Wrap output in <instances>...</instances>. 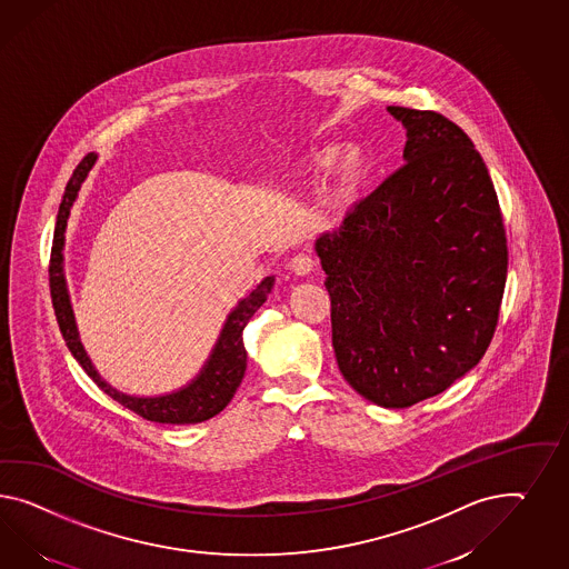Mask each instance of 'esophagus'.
Returning a JSON list of instances; mask_svg holds the SVG:
<instances>
[{
    "instance_id": "34e87169",
    "label": "esophagus",
    "mask_w": 569,
    "mask_h": 569,
    "mask_svg": "<svg viewBox=\"0 0 569 569\" xmlns=\"http://www.w3.org/2000/svg\"><path fill=\"white\" fill-rule=\"evenodd\" d=\"M312 264H315V261L310 259V254H305V252H300V254H296V257H292V261H290V269H292L296 276L305 277L308 276V273H310Z\"/></svg>"
}]
</instances>
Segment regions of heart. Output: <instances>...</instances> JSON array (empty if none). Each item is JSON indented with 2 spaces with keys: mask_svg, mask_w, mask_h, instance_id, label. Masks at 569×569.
Instances as JSON below:
<instances>
[{
  "mask_svg": "<svg viewBox=\"0 0 569 569\" xmlns=\"http://www.w3.org/2000/svg\"><path fill=\"white\" fill-rule=\"evenodd\" d=\"M338 153L339 151L336 147H327V149L317 151L315 157L310 159V169L315 173L329 171V168L336 163ZM367 166H369L367 151L360 144L346 147V151L341 153V159H339L336 173H333V184L329 188V197L336 200L338 204H348L356 197L358 188H360L362 180H365Z\"/></svg>",
  "mask_w": 569,
  "mask_h": 569,
  "instance_id": "b5f03b06",
  "label": "heart"
}]
</instances>
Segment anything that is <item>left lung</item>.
<instances>
[{"mask_svg": "<svg viewBox=\"0 0 569 569\" xmlns=\"http://www.w3.org/2000/svg\"><path fill=\"white\" fill-rule=\"evenodd\" d=\"M387 111L406 128L403 166L315 250L343 379L381 408H408L487 352L507 246L489 169L460 126L435 111Z\"/></svg>", "mask_w": 569, "mask_h": 569, "instance_id": "obj_1", "label": "left lung"}]
</instances>
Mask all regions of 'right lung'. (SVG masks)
<instances>
[{
  "mask_svg": "<svg viewBox=\"0 0 569 569\" xmlns=\"http://www.w3.org/2000/svg\"><path fill=\"white\" fill-rule=\"evenodd\" d=\"M97 153H89L74 169L70 182L66 186L56 231H53V246H51V261H49V288H51V300L56 308L58 325L62 331L63 341L68 350L77 358L78 365L91 377L94 383L99 385L111 400L122 403L123 408L137 412V415L159 422V425H197L209 418L219 415L230 403L236 389L242 383L246 370L244 327L252 315L262 307L267 296L276 286V276L264 277L261 283L242 298L236 307L231 308L226 323L219 331L213 350L204 360L199 375L182 385L176 391L161 393V396H130L109 385L99 370L94 369L89 353L84 350L80 333H78L77 317L70 302L68 281L63 271V246H66V228L70 211L78 199V192L89 178V171L97 163Z\"/></svg>",
  "mask_w": 569,
  "mask_h": 569,
  "instance_id": "add662e5",
  "label": "right lung"
}]
</instances>
